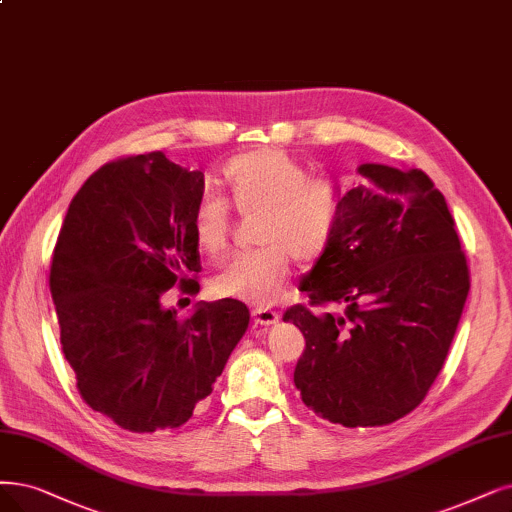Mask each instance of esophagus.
<instances>
[{"label":"esophagus","instance_id":"1","mask_svg":"<svg viewBox=\"0 0 512 512\" xmlns=\"http://www.w3.org/2000/svg\"><path fill=\"white\" fill-rule=\"evenodd\" d=\"M252 317L256 325H275L279 321V313H275L273 309H256Z\"/></svg>","mask_w":512,"mask_h":512}]
</instances>
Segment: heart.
<instances>
[{"instance_id": "heart-1", "label": "heart", "mask_w": 512, "mask_h": 512, "mask_svg": "<svg viewBox=\"0 0 512 512\" xmlns=\"http://www.w3.org/2000/svg\"><path fill=\"white\" fill-rule=\"evenodd\" d=\"M229 187L241 214L260 212L256 222L258 250L231 258L212 277L210 288L220 298L271 304L290 275V254L311 262L332 239L340 193L332 180L311 178L298 159L281 149H256L233 157L224 166ZM193 235L201 252L220 254L231 235L227 201L206 193L193 212Z\"/></svg>"}]
</instances>
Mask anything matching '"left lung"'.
<instances>
[{
	"instance_id": "8db88e82",
	"label": "left lung",
	"mask_w": 512,
	"mask_h": 512,
	"mask_svg": "<svg viewBox=\"0 0 512 512\" xmlns=\"http://www.w3.org/2000/svg\"><path fill=\"white\" fill-rule=\"evenodd\" d=\"M361 185L340 197L336 227L300 281L311 304L283 321L304 334L294 370L304 405L342 424L384 426L420 405L441 372L468 296L454 218L420 170L361 163Z\"/></svg>"
}]
</instances>
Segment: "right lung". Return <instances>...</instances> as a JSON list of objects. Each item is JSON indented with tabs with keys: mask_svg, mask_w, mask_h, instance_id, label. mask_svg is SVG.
Masks as SVG:
<instances>
[{
	"mask_svg": "<svg viewBox=\"0 0 512 512\" xmlns=\"http://www.w3.org/2000/svg\"><path fill=\"white\" fill-rule=\"evenodd\" d=\"M203 172L161 151L102 166L73 197L50 292L77 391L132 433L185 424L214 391L250 323L239 300L197 302L187 319L161 296L199 292L193 212Z\"/></svg>",
	"mask_w": 512,
	"mask_h": 512,
	"instance_id": "add662e5",
	"label": "right lung"
}]
</instances>
